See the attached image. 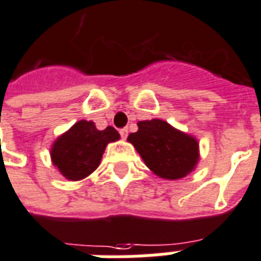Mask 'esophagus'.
Instances as JSON below:
<instances>
[{"label":"esophagus","mask_w":261,"mask_h":261,"mask_svg":"<svg viewBox=\"0 0 261 261\" xmlns=\"http://www.w3.org/2000/svg\"><path fill=\"white\" fill-rule=\"evenodd\" d=\"M119 133H120V135H122L123 139H126L127 135H128V130H127V128H122V130L119 131Z\"/></svg>","instance_id":"1"}]
</instances>
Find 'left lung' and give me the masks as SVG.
Segmentation results:
<instances>
[{"label":"left lung","mask_w":261,"mask_h":261,"mask_svg":"<svg viewBox=\"0 0 261 261\" xmlns=\"http://www.w3.org/2000/svg\"><path fill=\"white\" fill-rule=\"evenodd\" d=\"M138 131L127 141L143 163L159 177L178 180L194 171L199 163V142L192 135L174 128L161 119L138 122Z\"/></svg>","instance_id":"left-lung-1"}]
</instances>
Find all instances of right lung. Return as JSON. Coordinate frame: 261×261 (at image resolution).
Returning <instances> with one entry per match:
<instances>
[{
    "mask_svg": "<svg viewBox=\"0 0 261 261\" xmlns=\"http://www.w3.org/2000/svg\"><path fill=\"white\" fill-rule=\"evenodd\" d=\"M119 138L114 127L100 131L93 122L80 120L55 139L50 150L51 161L63 177L80 181L97 169L107 145Z\"/></svg>",
    "mask_w": 261,
    "mask_h": 261,
    "instance_id": "obj_1",
    "label": "right lung"
}]
</instances>
